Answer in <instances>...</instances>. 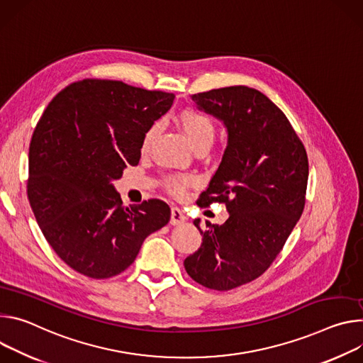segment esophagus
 I'll use <instances>...</instances> for the list:
<instances>
[{
	"label": "esophagus",
	"mask_w": 363,
	"mask_h": 363,
	"mask_svg": "<svg viewBox=\"0 0 363 363\" xmlns=\"http://www.w3.org/2000/svg\"><path fill=\"white\" fill-rule=\"evenodd\" d=\"M186 220V215L182 209L179 208H172V218H170V223L172 225H182Z\"/></svg>",
	"instance_id": "esophagus-1"
}]
</instances>
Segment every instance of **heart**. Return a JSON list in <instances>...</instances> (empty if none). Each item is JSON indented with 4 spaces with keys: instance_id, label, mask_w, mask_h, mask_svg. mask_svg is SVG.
<instances>
[{
    "instance_id": "1",
    "label": "heart",
    "mask_w": 363,
    "mask_h": 363,
    "mask_svg": "<svg viewBox=\"0 0 363 363\" xmlns=\"http://www.w3.org/2000/svg\"><path fill=\"white\" fill-rule=\"evenodd\" d=\"M176 123L183 130L190 145L194 150L200 148V147H211L213 144L215 134H216L215 124L205 112L199 111V109H193V108L183 109L182 112L177 113ZM158 131H160L158 124H152L145 131V134L143 137V143H141L143 152H147L150 150L151 144L154 143L155 137L158 135ZM196 183H197L196 177L190 176V174H172L164 179L166 189L176 196H182L186 191V189L194 186Z\"/></svg>"
}]
</instances>
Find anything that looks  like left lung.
Wrapping results in <instances>:
<instances>
[{
	"label": "left lung",
	"instance_id": "8db88e82",
	"mask_svg": "<svg viewBox=\"0 0 363 363\" xmlns=\"http://www.w3.org/2000/svg\"><path fill=\"white\" fill-rule=\"evenodd\" d=\"M200 111L220 119L228 145L200 206L226 205L223 225L200 228L202 245L184 259L203 287L228 291L262 275L298 222L308 179L307 152L290 121L264 94L229 86L191 95Z\"/></svg>",
	"mask_w": 363,
	"mask_h": 363
}]
</instances>
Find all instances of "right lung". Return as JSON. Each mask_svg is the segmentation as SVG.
Here are the masks:
<instances>
[{
  "label": "right lung",
  "instance_id": "obj_1",
  "mask_svg": "<svg viewBox=\"0 0 363 363\" xmlns=\"http://www.w3.org/2000/svg\"><path fill=\"white\" fill-rule=\"evenodd\" d=\"M174 95L121 80L84 79L60 91L33 133L27 194L57 257L89 278H111L170 220L163 200L124 206L112 180L137 166L145 131Z\"/></svg>",
  "mask_w": 363,
  "mask_h": 363
}]
</instances>
